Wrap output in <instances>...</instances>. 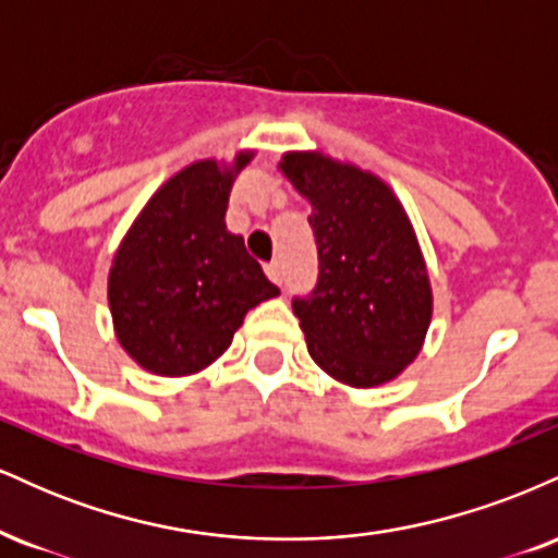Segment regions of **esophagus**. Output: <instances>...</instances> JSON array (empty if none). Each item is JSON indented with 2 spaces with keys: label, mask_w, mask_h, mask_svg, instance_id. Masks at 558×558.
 Returning <instances> with one entry per match:
<instances>
[{
  "label": "esophagus",
  "mask_w": 558,
  "mask_h": 558,
  "mask_svg": "<svg viewBox=\"0 0 558 558\" xmlns=\"http://www.w3.org/2000/svg\"><path fill=\"white\" fill-rule=\"evenodd\" d=\"M267 275H270L272 283L283 286V280H286V267H283V262H270V265H267Z\"/></svg>",
  "instance_id": "1"
}]
</instances>
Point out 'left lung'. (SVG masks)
<instances>
[{
	"label": "left lung",
	"mask_w": 558,
	"mask_h": 558,
	"mask_svg": "<svg viewBox=\"0 0 558 558\" xmlns=\"http://www.w3.org/2000/svg\"><path fill=\"white\" fill-rule=\"evenodd\" d=\"M283 172L312 202L317 283L293 296L312 360L356 388L393 380L420 354L433 312L401 204L375 175L323 155H286Z\"/></svg>",
	"instance_id": "obj_1"
}]
</instances>
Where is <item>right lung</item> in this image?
<instances>
[{"instance_id":"obj_1","label":"right lung","mask_w":558,"mask_h":558,"mask_svg":"<svg viewBox=\"0 0 558 558\" xmlns=\"http://www.w3.org/2000/svg\"><path fill=\"white\" fill-rule=\"evenodd\" d=\"M248 155L235 159V170ZM233 172L196 162L151 196L110 270L120 343L157 375L207 367L233 341L243 315L280 288L226 230Z\"/></svg>"}]
</instances>
